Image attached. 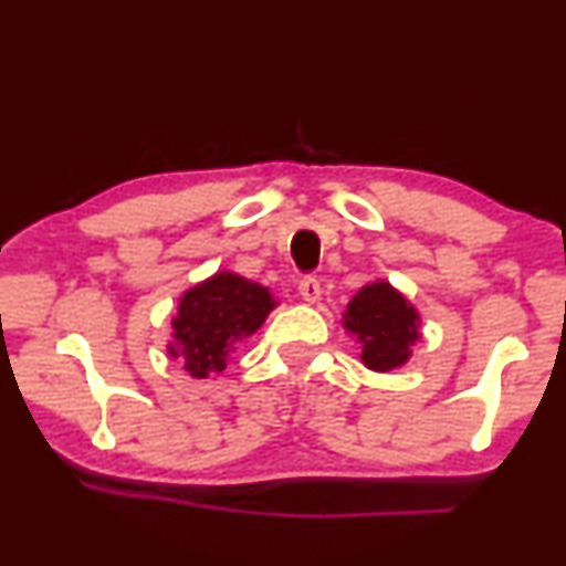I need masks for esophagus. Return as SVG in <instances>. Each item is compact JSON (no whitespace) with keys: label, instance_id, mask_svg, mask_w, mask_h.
Masks as SVG:
<instances>
[{"label":"esophagus","instance_id":"esophagus-1","mask_svg":"<svg viewBox=\"0 0 566 566\" xmlns=\"http://www.w3.org/2000/svg\"><path fill=\"white\" fill-rule=\"evenodd\" d=\"M297 292H301L305 303H316L318 297H322V284H318L316 276H303L301 282H297Z\"/></svg>","mask_w":566,"mask_h":566}]
</instances>
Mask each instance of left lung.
Returning <instances> with one entry per match:
<instances>
[{"label":"left lung","mask_w":566,"mask_h":566,"mask_svg":"<svg viewBox=\"0 0 566 566\" xmlns=\"http://www.w3.org/2000/svg\"><path fill=\"white\" fill-rule=\"evenodd\" d=\"M343 326L364 345L360 360L374 371L403 366L419 339V313L387 282L366 284L343 313Z\"/></svg>","instance_id":"1"}]
</instances>
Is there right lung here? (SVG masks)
I'll return each mask as SVG.
<instances>
[{
	"instance_id": "1",
	"label": "right lung",
	"mask_w": 566,
	"mask_h": 566,
	"mask_svg": "<svg viewBox=\"0 0 566 566\" xmlns=\"http://www.w3.org/2000/svg\"><path fill=\"white\" fill-rule=\"evenodd\" d=\"M274 305L261 284L229 271L210 276L184 292L168 353L181 358L184 369L197 379L223 371L234 345L253 335Z\"/></svg>"
}]
</instances>
